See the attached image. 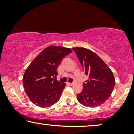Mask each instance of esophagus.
I'll return each mask as SVG.
<instances>
[{
    "label": "esophagus",
    "instance_id": "esophagus-1",
    "mask_svg": "<svg viewBox=\"0 0 134 134\" xmlns=\"http://www.w3.org/2000/svg\"><path fill=\"white\" fill-rule=\"evenodd\" d=\"M74 82H72V83H69V85H71V86L74 85Z\"/></svg>",
    "mask_w": 134,
    "mask_h": 134
}]
</instances>
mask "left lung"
<instances>
[{"instance_id": "1", "label": "left lung", "mask_w": 134, "mask_h": 134, "mask_svg": "<svg viewBox=\"0 0 134 134\" xmlns=\"http://www.w3.org/2000/svg\"><path fill=\"white\" fill-rule=\"evenodd\" d=\"M72 50L79 60L88 79L83 82L82 92L77 95L80 104L95 107L104 103L112 93L115 80L112 71L94 52L83 47Z\"/></svg>"}]
</instances>
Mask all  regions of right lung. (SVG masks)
<instances>
[{"mask_svg": "<svg viewBox=\"0 0 134 134\" xmlns=\"http://www.w3.org/2000/svg\"><path fill=\"white\" fill-rule=\"evenodd\" d=\"M69 48L51 46L42 51L27 68L23 77L25 91L32 103L48 107L59 100L66 83L55 80L63 58L72 52Z\"/></svg>", "mask_w": 134, "mask_h": 134, "instance_id": "add662e5", "label": "right lung"}]
</instances>
